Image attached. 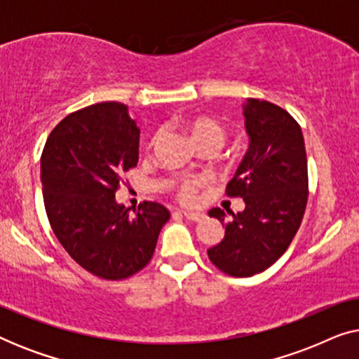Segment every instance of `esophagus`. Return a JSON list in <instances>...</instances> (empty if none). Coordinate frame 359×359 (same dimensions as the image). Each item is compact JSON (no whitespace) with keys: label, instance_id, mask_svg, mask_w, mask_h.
Listing matches in <instances>:
<instances>
[{"label":"esophagus","instance_id":"1","mask_svg":"<svg viewBox=\"0 0 359 359\" xmlns=\"http://www.w3.org/2000/svg\"><path fill=\"white\" fill-rule=\"evenodd\" d=\"M183 215L191 222H201V220H204L205 215L203 212H191V210H184Z\"/></svg>","mask_w":359,"mask_h":359}]
</instances>
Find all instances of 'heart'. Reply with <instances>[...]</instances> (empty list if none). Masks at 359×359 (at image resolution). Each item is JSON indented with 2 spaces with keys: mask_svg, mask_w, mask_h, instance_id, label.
Instances as JSON below:
<instances>
[{
  "mask_svg": "<svg viewBox=\"0 0 359 359\" xmlns=\"http://www.w3.org/2000/svg\"><path fill=\"white\" fill-rule=\"evenodd\" d=\"M184 129L188 130V134L196 145L201 150H209L214 151L217 150L220 145L225 142L227 132H225L224 126L217 122L212 117L208 116H194L184 121ZM158 140V134L154 135L150 145H154ZM204 183V178H184L176 184L175 194L178 201L184 204L193 203L198 193V188Z\"/></svg>",
  "mask_w": 359,
  "mask_h": 359,
  "instance_id": "1",
  "label": "heart"
}]
</instances>
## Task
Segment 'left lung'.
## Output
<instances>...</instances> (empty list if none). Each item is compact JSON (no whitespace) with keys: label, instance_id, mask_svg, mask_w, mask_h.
Instances as JSON below:
<instances>
[{"label":"left lung","instance_id":"8db88e82","mask_svg":"<svg viewBox=\"0 0 359 359\" xmlns=\"http://www.w3.org/2000/svg\"><path fill=\"white\" fill-rule=\"evenodd\" d=\"M250 147L227 196L242 198V212L220 208L210 217L225 224L222 242L208 250L220 271L248 278L271 266L291 245L301 227L309 198L307 155L301 126L273 102L250 97L243 104Z\"/></svg>","mask_w":359,"mask_h":359}]
</instances>
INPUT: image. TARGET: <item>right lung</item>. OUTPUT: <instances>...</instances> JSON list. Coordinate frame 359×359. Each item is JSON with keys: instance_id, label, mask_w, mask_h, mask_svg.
<instances>
[{"instance_id": "obj_1", "label": "right lung", "mask_w": 359, "mask_h": 359, "mask_svg": "<svg viewBox=\"0 0 359 359\" xmlns=\"http://www.w3.org/2000/svg\"><path fill=\"white\" fill-rule=\"evenodd\" d=\"M140 129L122 102H97L68 114L41 156L43 205L67 253L95 276L119 281L154 257L170 210L144 201L135 215L116 203L121 176L139 161Z\"/></svg>"}]
</instances>
